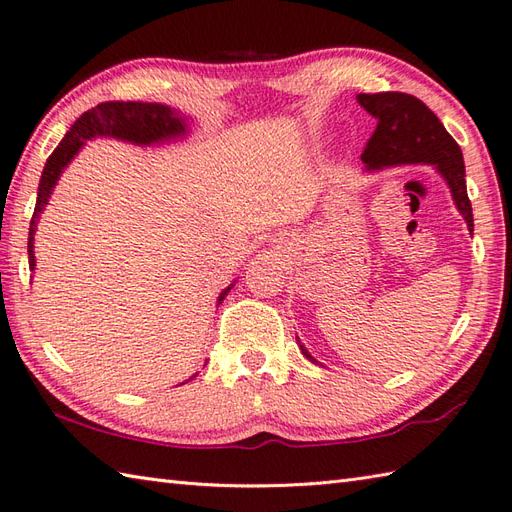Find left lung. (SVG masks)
<instances>
[{
    "instance_id": "left-lung-1",
    "label": "left lung",
    "mask_w": 512,
    "mask_h": 512,
    "mask_svg": "<svg viewBox=\"0 0 512 512\" xmlns=\"http://www.w3.org/2000/svg\"><path fill=\"white\" fill-rule=\"evenodd\" d=\"M358 102L377 120L375 133L362 152L364 170L377 172L395 168V165L414 163L434 165V170L447 183L456 209L465 218L467 229L473 235V211L467 196L465 159H462L460 146L447 133L443 122L419 98L408 93H360ZM296 342H299L305 358L318 364L299 338Z\"/></svg>"
}]
</instances>
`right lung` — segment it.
I'll list each match as a JSON object with an SVG mask.
<instances>
[{
	"mask_svg": "<svg viewBox=\"0 0 512 512\" xmlns=\"http://www.w3.org/2000/svg\"><path fill=\"white\" fill-rule=\"evenodd\" d=\"M187 135V117L170 109L168 104L159 102H102L95 106V109L82 113L78 120L67 130L61 144L47 159L41 181H39V192H37V205H34V213L30 220V233H28V264L30 270L37 266V259H34V233H37V224L43 209L50 202V196L54 192V185L61 178L63 170L76 157L80 148L87 144V139L95 137H113L120 141H128V144L135 146H159L168 144V141L181 139ZM233 288H224L218 296V303H222L224 296H227ZM207 364V362H205ZM192 375L189 379H194ZM187 379V382H189Z\"/></svg>",
	"mask_w": 512,
	"mask_h": 512,
	"instance_id": "add662e5",
	"label": "right lung"
}]
</instances>
